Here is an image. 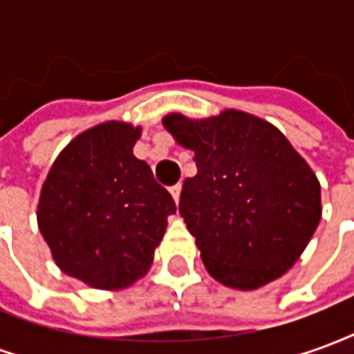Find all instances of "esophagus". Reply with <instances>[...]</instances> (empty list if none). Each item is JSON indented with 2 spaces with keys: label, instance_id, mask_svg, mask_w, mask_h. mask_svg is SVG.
Listing matches in <instances>:
<instances>
[{
  "label": "esophagus",
  "instance_id": "esophagus-1",
  "mask_svg": "<svg viewBox=\"0 0 354 354\" xmlns=\"http://www.w3.org/2000/svg\"><path fill=\"white\" fill-rule=\"evenodd\" d=\"M180 192H182V185L180 184H176V185H172V187H170V195H172V199L176 201H180Z\"/></svg>",
  "mask_w": 354,
  "mask_h": 354
}]
</instances>
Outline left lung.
Wrapping results in <instances>:
<instances>
[{
	"instance_id": "obj_1",
	"label": "left lung",
	"mask_w": 354,
	"mask_h": 354,
	"mask_svg": "<svg viewBox=\"0 0 354 354\" xmlns=\"http://www.w3.org/2000/svg\"><path fill=\"white\" fill-rule=\"evenodd\" d=\"M162 127L195 153L197 174L185 178L180 214L208 274L235 290L282 277L322 216L307 161L274 124L241 109L205 119L169 113Z\"/></svg>"
}]
</instances>
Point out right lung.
Wrapping results in <instances>:
<instances>
[{
  "instance_id": "right-lung-1",
  "label": "right lung",
  "mask_w": 354,
  "mask_h": 354,
  "mask_svg": "<svg viewBox=\"0 0 354 354\" xmlns=\"http://www.w3.org/2000/svg\"><path fill=\"white\" fill-rule=\"evenodd\" d=\"M142 127L108 121L87 129L53 162L37 225L60 271L96 290L142 279L176 212L170 193L132 153Z\"/></svg>"
}]
</instances>
